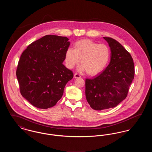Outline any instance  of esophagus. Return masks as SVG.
I'll list each match as a JSON object with an SVG mask.
<instances>
[{
  "label": "esophagus",
  "instance_id": "obj_1",
  "mask_svg": "<svg viewBox=\"0 0 152 152\" xmlns=\"http://www.w3.org/2000/svg\"><path fill=\"white\" fill-rule=\"evenodd\" d=\"M74 77L75 78H80L81 77V76L80 75L79 73H75L74 74Z\"/></svg>",
  "mask_w": 152,
  "mask_h": 152
}]
</instances>
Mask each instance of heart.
I'll return each mask as SVG.
<instances>
[{"label":"heart","mask_w":152,"mask_h":152,"mask_svg":"<svg viewBox=\"0 0 152 152\" xmlns=\"http://www.w3.org/2000/svg\"><path fill=\"white\" fill-rule=\"evenodd\" d=\"M74 50L68 48L65 53V62L68 68L79 64L80 70L94 76L102 72L108 64L110 51L104 44H99L90 39H83L74 44Z\"/></svg>","instance_id":"obj_1"}]
</instances>
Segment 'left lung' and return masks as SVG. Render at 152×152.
<instances>
[{
	"label": "left lung",
	"instance_id": "1",
	"mask_svg": "<svg viewBox=\"0 0 152 152\" xmlns=\"http://www.w3.org/2000/svg\"><path fill=\"white\" fill-rule=\"evenodd\" d=\"M110 48V63L93 79L86 80V96L93 109L114 108L128 96L134 77L133 60L129 52L114 39L104 37Z\"/></svg>",
	"mask_w": 152,
	"mask_h": 152
}]
</instances>
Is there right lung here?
<instances>
[{"instance_id":"obj_1","label":"right lung","mask_w":152,"mask_h":152,"mask_svg":"<svg viewBox=\"0 0 152 152\" xmlns=\"http://www.w3.org/2000/svg\"><path fill=\"white\" fill-rule=\"evenodd\" d=\"M66 37L45 35L23 52L16 69L20 92L36 108L53 107L61 98L72 71L63 64L70 43Z\"/></svg>"}]
</instances>
